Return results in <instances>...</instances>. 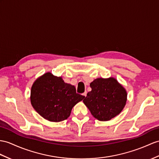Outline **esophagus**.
<instances>
[{
	"label": "esophagus",
	"instance_id": "34e87169",
	"mask_svg": "<svg viewBox=\"0 0 159 159\" xmlns=\"http://www.w3.org/2000/svg\"><path fill=\"white\" fill-rule=\"evenodd\" d=\"M84 96H85V97H86V96H87V92L86 91H85L84 93H83V94H82Z\"/></svg>",
	"mask_w": 159,
	"mask_h": 159
}]
</instances>
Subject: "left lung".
I'll list each match as a JSON object with an SVG mask.
<instances>
[{"label": "left lung", "instance_id": "left-lung-1", "mask_svg": "<svg viewBox=\"0 0 159 159\" xmlns=\"http://www.w3.org/2000/svg\"><path fill=\"white\" fill-rule=\"evenodd\" d=\"M90 87L92 90L83 102L93 117L99 121H109L121 113L127 101V92L115 78H97Z\"/></svg>", "mask_w": 159, "mask_h": 159}]
</instances>
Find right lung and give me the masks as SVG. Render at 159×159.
Returning a JSON list of instances; mask_svg holds the SVG:
<instances>
[{"mask_svg":"<svg viewBox=\"0 0 159 159\" xmlns=\"http://www.w3.org/2000/svg\"><path fill=\"white\" fill-rule=\"evenodd\" d=\"M85 96L76 93L74 86L65 83L61 77L46 73L38 78L31 89V103L42 117L59 122L70 116L73 107Z\"/></svg>","mask_w":159,"mask_h":159,"instance_id":"obj_1","label":"right lung"}]
</instances>
